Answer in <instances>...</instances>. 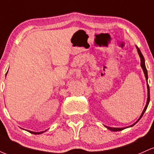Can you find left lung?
<instances>
[{
	"label": "left lung",
	"mask_w": 154,
	"mask_h": 154,
	"mask_svg": "<svg viewBox=\"0 0 154 154\" xmlns=\"http://www.w3.org/2000/svg\"><path fill=\"white\" fill-rule=\"evenodd\" d=\"M137 53H138L140 58V61H141V62H140V66H141V67H142L143 70V72H144L145 77H146V81H147V82H148V72H147V69H146V65H145V59H144V57H143V56L142 53L140 52V49H139L138 48H137ZM147 88H148V98H147V102H146V106H145L144 109H143V112H142V114H141L140 116L139 119H137V121L136 122H135V124H133V125H130V127H132V126H133L134 125H135V124L137 123V122H138L139 120L141 119V117H142L143 115V114L145 113V111H146V109H147V107H148V103H149V101H150V89H149V85H148V83H147ZM105 127H106V128L107 129H109V130H111V131H114V132L121 131V130H124V129L129 128V127H127V128H110V127H106V126H105Z\"/></svg>",
	"instance_id": "obj_1"
}]
</instances>
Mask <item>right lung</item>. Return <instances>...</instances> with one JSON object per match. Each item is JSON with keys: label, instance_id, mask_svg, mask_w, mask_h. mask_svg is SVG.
<instances>
[{"label": "right lung", "instance_id": "add662e5", "mask_svg": "<svg viewBox=\"0 0 154 154\" xmlns=\"http://www.w3.org/2000/svg\"><path fill=\"white\" fill-rule=\"evenodd\" d=\"M7 74V73H6ZM26 131L27 132H30V133H32V134H35V135H39V134H42V133H43V132H45V131H42V132H33V131H30V130H26Z\"/></svg>", "mask_w": 154, "mask_h": 154}]
</instances>
